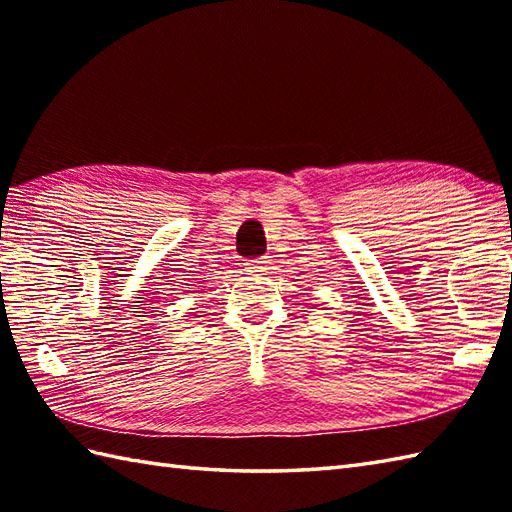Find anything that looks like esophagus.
<instances>
[{
    "mask_svg": "<svg viewBox=\"0 0 512 512\" xmlns=\"http://www.w3.org/2000/svg\"><path fill=\"white\" fill-rule=\"evenodd\" d=\"M246 268L250 270V273H257V275L268 273V270H270V257L264 255V257H257V259H248Z\"/></svg>",
    "mask_w": 512,
    "mask_h": 512,
    "instance_id": "34e87169",
    "label": "esophagus"
}]
</instances>
